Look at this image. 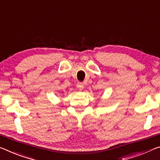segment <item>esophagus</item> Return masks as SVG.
Masks as SVG:
<instances>
[{"instance_id":"1","label":"esophagus","mask_w":160,"mask_h":160,"mask_svg":"<svg viewBox=\"0 0 160 160\" xmlns=\"http://www.w3.org/2000/svg\"><path fill=\"white\" fill-rule=\"evenodd\" d=\"M77 88H78L79 91H82L83 90V88H84V85H83L82 83L78 82L77 84Z\"/></svg>"}]
</instances>
